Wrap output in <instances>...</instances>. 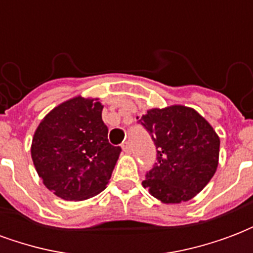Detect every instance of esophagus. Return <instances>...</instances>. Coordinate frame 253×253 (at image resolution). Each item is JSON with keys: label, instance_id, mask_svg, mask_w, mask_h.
<instances>
[{"label": "esophagus", "instance_id": "34e87169", "mask_svg": "<svg viewBox=\"0 0 253 253\" xmlns=\"http://www.w3.org/2000/svg\"><path fill=\"white\" fill-rule=\"evenodd\" d=\"M122 149H123V152H125V153H131V152H132L131 143H130V142H125V143H123V145H122Z\"/></svg>", "mask_w": 253, "mask_h": 253}]
</instances>
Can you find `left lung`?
Instances as JSON below:
<instances>
[{"mask_svg": "<svg viewBox=\"0 0 253 253\" xmlns=\"http://www.w3.org/2000/svg\"><path fill=\"white\" fill-rule=\"evenodd\" d=\"M139 123L157 149V163L146 173L142 186L163 203L192 199L217 170V132L194 108L184 105L149 110Z\"/></svg>", "mask_w": 253, "mask_h": 253, "instance_id": "8db88e82", "label": "left lung"}]
</instances>
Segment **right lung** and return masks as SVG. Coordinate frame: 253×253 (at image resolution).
<instances>
[{"label": "right lung", "instance_id": "1", "mask_svg": "<svg viewBox=\"0 0 253 253\" xmlns=\"http://www.w3.org/2000/svg\"><path fill=\"white\" fill-rule=\"evenodd\" d=\"M97 99L73 97L50 111L36 128L31 156L43 184L65 201L104 190L122 149L108 142Z\"/></svg>", "mask_w": 253, "mask_h": 253}]
</instances>
